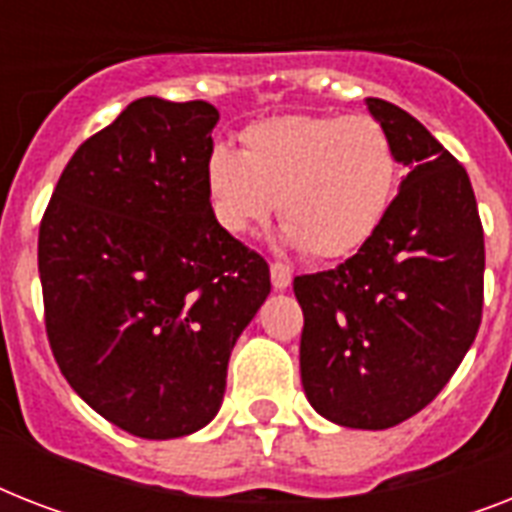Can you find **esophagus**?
<instances>
[{
    "label": "esophagus",
    "instance_id": "obj_1",
    "mask_svg": "<svg viewBox=\"0 0 512 512\" xmlns=\"http://www.w3.org/2000/svg\"><path fill=\"white\" fill-rule=\"evenodd\" d=\"M271 281L273 287L279 289H287L289 284H292V271H289V265L284 263H271Z\"/></svg>",
    "mask_w": 512,
    "mask_h": 512
}]
</instances>
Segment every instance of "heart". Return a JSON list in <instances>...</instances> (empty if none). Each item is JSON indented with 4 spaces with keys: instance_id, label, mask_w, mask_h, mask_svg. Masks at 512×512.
Instances as JSON below:
<instances>
[{
    "instance_id": "1",
    "label": "heart",
    "mask_w": 512,
    "mask_h": 512,
    "mask_svg": "<svg viewBox=\"0 0 512 512\" xmlns=\"http://www.w3.org/2000/svg\"><path fill=\"white\" fill-rule=\"evenodd\" d=\"M241 146H212L204 164L212 215L233 236L279 207L289 247L337 260L372 239L396 196L398 148L374 116H271L249 124Z\"/></svg>"
}]
</instances>
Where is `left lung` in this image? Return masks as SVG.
Segmentation results:
<instances>
[{
    "instance_id": "1",
    "label": "left lung",
    "mask_w": 512,
    "mask_h": 512,
    "mask_svg": "<svg viewBox=\"0 0 512 512\" xmlns=\"http://www.w3.org/2000/svg\"><path fill=\"white\" fill-rule=\"evenodd\" d=\"M406 177L374 236L332 271L295 279L300 377L321 417L385 430L433 401L484 311V228L457 159L404 108L366 98Z\"/></svg>"
}]
</instances>
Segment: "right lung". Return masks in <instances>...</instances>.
<instances>
[{
    "mask_svg": "<svg viewBox=\"0 0 512 512\" xmlns=\"http://www.w3.org/2000/svg\"><path fill=\"white\" fill-rule=\"evenodd\" d=\"M217 119L204 100H135L76 148L39 225L52 356L132 436L215 417L233 345L271 292L268 263L212 215Z\"/></svg>",
    "mask_w": 512,
    "mask_h": 512,
    "instance_id": "add662e5",
    "label": "right lung"
}]
</instances>
